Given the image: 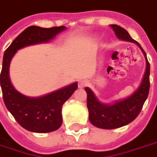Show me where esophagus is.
Here are the masks:
<instances>
[{
  "mask_svg": "<svg viewBox=\"0 0 157 157\" xmlns=\"http://www.w3.org/2000/svg\"><path fill=\"white\" fill-rule=\"evenodd\" d=\"M86 84H87V82H86V80H84V79L79 80L78 86L80 88H82V87H84L85 86H86Z\"/></svg>",
  "mask_w": 157,
  "mask_h": 157,
  "instance_id": "34e87169",
  "label": "esophagus"
}]
</instances>
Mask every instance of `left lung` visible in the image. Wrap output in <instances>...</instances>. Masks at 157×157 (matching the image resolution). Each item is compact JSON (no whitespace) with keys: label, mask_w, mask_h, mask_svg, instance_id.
Returning a JSON list of instances; mask_svg holds the SVG:
<instances>
[{"label":"left lung","mask_w":157,"mask_h":157,"mask_svg":"<svg viewBox=\"0 0 157 157\" xmlns=\"http://www.w3.org/2000/svg\"><path fill=\"white\" fill-rule=\"evenodd\" d=\"M109 26L119 39L134 42L141 48L146 59V69L140 87L130 97L111 105L100 103L92 90L88 87L85 88L87 94L86 105L89 112V121L95 127L104 129L118 128L132 122L141 111L150 91V63L148 62L145 52L122 27L117 25Z\"/></svg>","instance_id":"8db88e82"}]
</instances>
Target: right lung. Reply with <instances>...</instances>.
Segmentation results:
<instances>
[{
    "mask_svg": "<svg viewBox=\"0 0 157 157\" xmlns=\"http://www.w3.org/2000/svg\"><path fill=\"white\" fill-rule=\"evenodd\" d=\"M63 29H65L64 26L40 28L33 25L28 27L14 39L4 52L0 75L3 100L17 123L30 132H50L60 128L63 121L62 106L76 90L77 82L42 97H26L15 90L10 82V62L18 49L49 41Z\"/></svg>",
    "mask_w": 157,
    "mask_h": 157,
    "instance_id": "1",
    "label": "right lung"
}]
</instances>
